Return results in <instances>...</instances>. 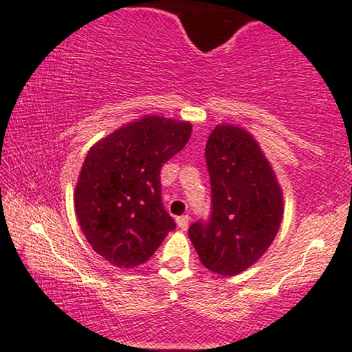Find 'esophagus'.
Segmentation results:
<instances>
[{"instance_id": "obj_1", "label": "esophagus", "mask_w": 352, "mask_h": 352, "mask_svg": "<svg viewBox=\"0 0 352 352\" xmlns=\"http://www.w3.org/2000/svg\"><path fill=\"white\" fill-rule=\"evenodd\" d=\"M188 223H190L188 215H180V217H177V225H179L182 230H186V228H188Z\"/></svg>"}]
</instances>
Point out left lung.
Masks as SVG:
<instances>
[{"mask_svg": "<svg viewBox=\"0 0 352 352\" xmlns=\"http://www.w3.org/2000/svg\"><path fill=\"white\" fill-rule=\"evenodd\" d=\"M212 214L190 227L206 269L233 277L264 256L283 220V190L254 135L219 124L206 144Z\"/></svg>", "mask_w": 352, "mask_h": 352, "instance_id": "obj_1", "label": "left lung"}]
</instances>
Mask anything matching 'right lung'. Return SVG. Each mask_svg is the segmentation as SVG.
<instances>
[{"mask_svg": "<svg viewBox=\"0 0 352 352\" xmlns=\"http://www.w3.org/2000/svg\"><path fill=\"white\" fill-rule=\"evenodd\" d=\"M191 127L186 120L146 114L87 153L75 184V214L93 251L111 265L144 264L175 228L162 206L159 173L188 143Z\"/></svg>", "mask_w": 352, "mask_h": 352, "instance_id": "right-lung-1", "label": "right lung"}]
</instances>
